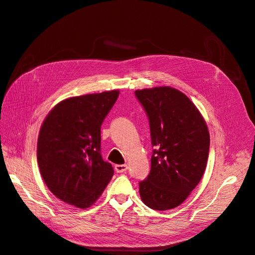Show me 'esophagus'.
<instances>
[{"mask_svg":"<svg viewBox=\"0 0 255 255\" xmlns=\"http://www.w3.org/2000/svg\"><path fill=\"white\" fill-rule=\"evenodd\" d=\"M127 164H115V166H114V169H115V171L118 172V173H123V172H125L126 170H127Z\"/></svg>","mask_w":255,"mask_h":255,"instance_id":"esophagus-1","label":"esophagus"}]
</instances>
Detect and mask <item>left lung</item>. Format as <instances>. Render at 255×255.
I'll return each instance as SVG.
<instances>
[{
  "mask_svg": "<svg viewBox=\"0 0 255 255\" xmlns=\"http://www.w3.org/2000/svg\"><path fill=\"white\" fill-rule=\"evenodd\" d=\"M149 120L151 165L140 181L146 206L168 210L179 206L198 186L205 172L209 131L198 108L184 93L171 86L136 90Z\"/></svg>",
  "mask_w": 255,
  "mask_h": 255,
  "instance_id": "8db88e82",
  "label": "left lung"
}]
</instances>
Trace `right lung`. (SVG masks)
<instances>
[{
	"label": "right lung",
	"mask_w": 255,
	"mask_h": 255,
	"mask_svg": "<svg viewBox=\"0 0 255 255\" xmlns=\"http://www.w3.org/2000/svg\"><path fill=\"white\" fill-rule=\"evenodd\" d=\"M119 90L70 97L53 107L39 130L37 162L57 199L87 208L103 194L114 170L100 155V127Z\"/></svg>",
	"instance_id": "obj_1"
}]
</instances>
